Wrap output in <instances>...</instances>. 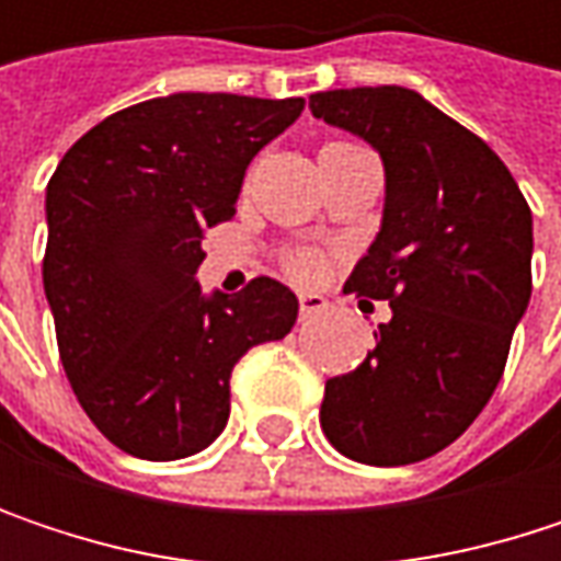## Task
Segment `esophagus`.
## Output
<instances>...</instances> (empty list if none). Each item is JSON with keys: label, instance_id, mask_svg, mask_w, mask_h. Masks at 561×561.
<instances>
[{"label": "esophagus", "instance_id": "obj_1", "mask_svg": "<svg viewBox=\"0 0 561 561\" xmlns=\"http://www.w3.org/2000/svg\"><path fill=\"white\" fill-rule=\"evenodd\" d=\"M324 308H328V301H324L321 295H314V291H301V295H298V314H301V321L321 314Z\"/></svg>", "mask_w": 561, "mask_h": 561}]
</instances>
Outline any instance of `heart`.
Segmentation results:
<instances>
[{
    "label": "heart",
    "instance_id": "1",
    "mask_svg": "<svg viewBox=\"0 0 561 561\" xmlns=\"http://www.w3.org/2000/svg\"><path fill=\"white\" fill-rule=\"evenodd\" d=\"M288 270H291V276H295V279L308 282L321 273V260H318L314 253H295V256L288 260Z\"/></svg>",
    "mask_w": 561,
    "mask_h": 561
}]
</instances>
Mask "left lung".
<instances>
[{
	"label": "left lung",
	"instance_id": "left-lung-1",
	"mask_svg": "<svg viewBox=\"0 0 561 561\" xmlns=\"http://www.w3.org/2000/svg\"><path fill=\"white\" fill-rule=\"evenodd\" d=\"M311 113L370 142L383 224L344 291L390 301L367 360L324 383L328 442L377 468L448 448L488 405L529 291L533 214L497 152L405 87L311 93Z\"/></svg>",
	"mask_w": 561,
	"mask_h": 561
}]
</instances>
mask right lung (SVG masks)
<instances>
[{
    "mask_svg": "<svg viewBox=\"0 0 561 561\" xmlns=\"http://www.w3.org/2000/svg\"><path fill=\"white\" fill-rule=\"evenodd\" d=\"M305 110L301 96L171 93L80 136L48 181L42 263L77 402L126 455L178 461L230 415V374L282 341L298 298L260 276L204 295V230L237 214L247 165Z\"/></svg>",
    "mask_w": 561,
    "mask_h": 561,
    "instance_id": "obj_1",
    "label": "right lung"
}]
</instances>
